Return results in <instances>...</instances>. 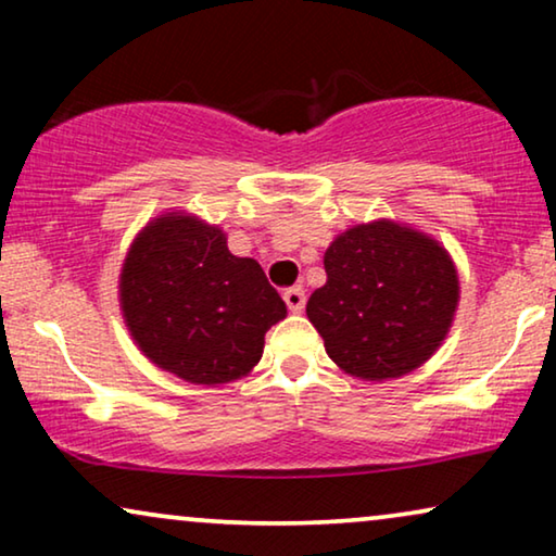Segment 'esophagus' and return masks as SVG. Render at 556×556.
Wrapping results in <instances>:
<instances>
[{
  "mask_svg": "<svg viewBox=\"0 0 556 556\" xmlns=\"http://www.w3.org/2000/svg\"><path fill=\"white\" fill-rule=\"evenodd\" d=\"M283 301L286 306L291 314H301L303 306H306V293H303V288H288V291H283Z\"/></svg>",
  "mask_w": 556,
  "mask_h": 556,
  "instance_id": "34e87169",
  "label": "esophagus"
}]
</instances>
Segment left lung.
<instances>
[{
  "instance_id": "1",
  "label": "left lung",
  "mask_w": 556,
  "mask_h": 556,
  "mask_svg": "<svg viewBox=\"0 0 556 556\" xmlns=\"http://www.w3.org/2000/svg\"><path fill=\"white\" fill-rule=\"evenodd\" d=\"M308 321L341 371L364 382L422 367L451 331L460 280L443 242L394 219L344 230L324 253Z\"/></svg>"
}]
</instances>
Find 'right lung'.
I'll list each match as a JSON object with an SVG mask.
<instances>
[{"label": "right lung", "mask_w": 556, "mask_h": 556, "mask_svg": "<svg viewBox=\"0 0 556 556\" xmlns=\"http://www.w3.org/2000/svg\"><path fill=\"white\" fill-rule=\"evenodd\" d=\"M118 303L151 364L204 387L248 377L265 331L288 314L257 261L232 255L223 227L185 210L149 219L136 235L121 265Z\"/></svg>", "instance_id": "right-lung-1"}]
</instances>
